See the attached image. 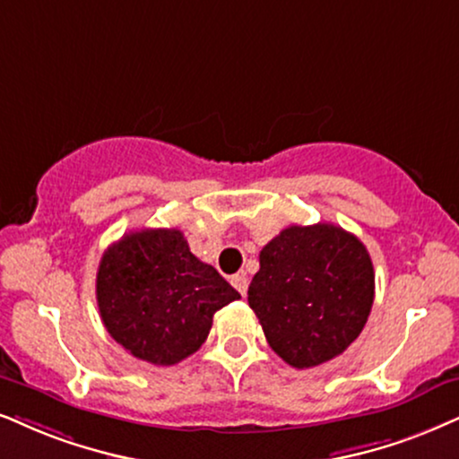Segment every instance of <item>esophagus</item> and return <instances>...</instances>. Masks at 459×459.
<instances>
[{"instance_id":"1","label":"esophagus","mask_w":459,"mask_h":459,"mask_svg":"<svg viewBox=\"0 0 459 459\" xmlns=\"http://www.w3.org/2000/svg\"><path fill=\"white\" fill-rule=\"evenodd\" d=\"M230 283H233V286L239 290L241 297H246V294H247V277L243 275V273H237V275L230 277Z\"/></svg>"}]
</instances>
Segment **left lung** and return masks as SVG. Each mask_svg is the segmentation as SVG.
<instances>
[{"label": "left lung", "mask_w": 459, "mask_h": 459, "mask_svg": "<svg viewBox=\"0 0 459 459\" xmlns=\"http://www.w3.org/2000/svg\"><path fill=\"white\" fill-rule=\"evenodd\" d=\"M373 299L364 243L324 222L288 226L266 243L247 290L271 350L294 368L341 356L362 333Z\"/></svg>", "instance_id": "1"}]
</instances>
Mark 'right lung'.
<instances>
[{
  "label": "right lung",
  "instance_id": "1",
  "mask_svg": "<svg viewBox=\"0 0 459 459\" xmlns=\"http://www.w3.org/2000/svg\"><path fill=\"white\" fill-rule=\"evenodd\" d=\"M241 299L178 229L126 233L103 252L97 305L116 343L156 367L182 362L205 343L213 313Z\"/></svg>",
  "mask_w": 459,
  "mask_h": 459
}]
</instances>
